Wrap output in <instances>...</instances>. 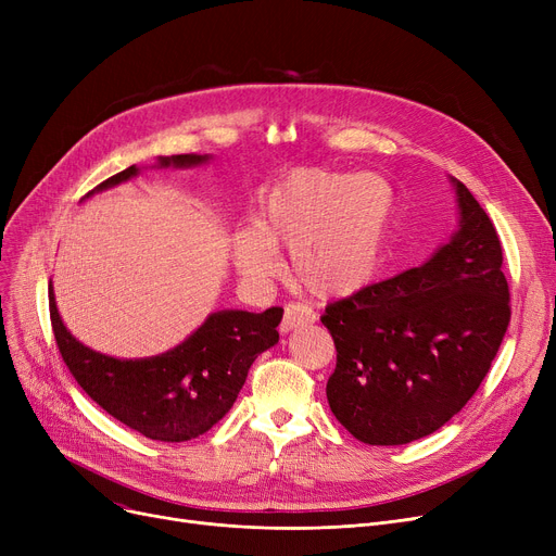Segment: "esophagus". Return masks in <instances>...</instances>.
I'll list each match as a JSON object with an SVG mask.
<instances>
[{
	"instance_id": "1",
	"label": "esophagus",
	"mask_w": 556,
	"mask_h": 556,
	"mask_svg": "<svg viewBox=\"0 0 556 556\" xmlns=\"http://www.w3.org/2000/svg\"><path fill=\"white\" fill-rule=\"evenodd\" d=\"M315 311L306 304H300V302H288L286 304V313H283V319H281V333H288L290 329H295L300 325H311L315 323Z\"/></svg>"
}]
</instances>
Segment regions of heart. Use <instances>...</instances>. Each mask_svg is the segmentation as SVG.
<instances>
[{
	"label": "heart",
	"instance_id": "1",
	"mask_svg": "<svg viewBox=\"0 0 556 556\" xmlns=\"http://www.w3.org/2000/svg\"><path fill=\"white\" fill-rule=\"evenodd\" d=\"M396 193L381 175L302 166L261 200L256 227L233 237V261L252 281L279 275L277 248H290V275L315 298H344L381 268Z\"/></svg>",
	"mask_w": 556,
	"mask_h": 556
}]
</instances>
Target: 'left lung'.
Returning <instances> with one entry per match:
<instances>
[{
    "instance_id": "left-lung-1",
    "label": "left lung",
    "mask_w": 556,
    "mask_h": 556,
    "mask_svg": "<svg viewBox=\"0 0 556 556\" xmlns=\"http://www.w3.org/2000/svg\"><path fill=\"white\" fill-rule=\"evenodd\" d=\"M453 182L459 229L451 243L323 315L338 352L327 399L358 442L399 446L442 428L478 392L507 333L501 239L473 193Z\"/></svg>"
}]
</instances>
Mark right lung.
<instances>
[{
	"label": "right lung",
	"mask_w": 556,
	"mask_h": 556,
	"mask_svg": "<svg viewBox=\"0 0 556 556\" xmlns=\"http://www.w3.org/2000/svg\"><path fill=\"white\" fill-rule=\"evenodd\" d=\"M207 155L162 157V166H191ZM137 175L135 166L103 180L97 191ZM90 195V193H87ZM49 315L58 352L76 383L108 415L157 442H187L216 426L237 401L258 354L279 340L283 308L214 313L173 352L146 361H116L80 344L58 315L49 286Z\"/></svg>",
	"instance_id": "1"
}]
</instances>
